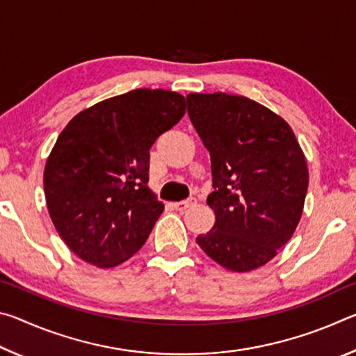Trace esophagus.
Here are the masks:
<instances>
[{
	"label": "esophagus",
	"mask_w": 356,
	"mask_h": 356,
	"mask_svg": "<svg viewBox=\"0 0 356 356\" xmlns=\"http://www.w3.org/2000/svg\"><path fill=\"white\" fill-rule=\"evenodd\" d=\"M195 204H196V197H188V200H185V201L174 202L172 206H174V209L179 210V212H184V210H186L191 206H195Z\"/></svg>",
	"instance_id": "34e87169"
}]
</instances>
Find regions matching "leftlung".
<instances>
[{
  "mask_svg": "<svg viewBox=\"0 0 356 356\" xmlns=\"http://www.w3.org/2000/svg\"><path fill=\"white\" fill-rule=\"evenodd\" d=\"M188 116L210 152L212 231L197 236L221 267H262L291 240L303 213L308 166L284 119L243 95L188 94Z\"/></svg>",
  "mask_w": 356,
  "mask_h": 356,
  "instance_id": "obj_1",
  "label": "left lung"
}]
</instances>
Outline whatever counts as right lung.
<instances>
[{
  "label": "right lung",
  "mask_w": 356,
  "mask_h": 356,
  "mask_svg": "<svg viewBox=\"0 0 356 356\" xmlns=\"http://www.w3.org/2000/svg\"><path fill=\"white\" fill-rule=\"evenodd\" d=\"M185 114V97L135 89L88 108L70 120L48 156L44 190L65 245L110 268L146 242L163 212L149 190V150Z\"/></svg>",
  "instance_id": "1"
}]
</instances>
